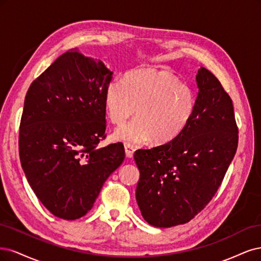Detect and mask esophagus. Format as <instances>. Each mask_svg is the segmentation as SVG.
Wrapping results in <instances>:
<instances>
[{
  "label": "esophagus",
  "instance_id": "34e87169",
  "mask_svg": "<svg viewBox=\"0 0 261 261\" xmlns=\"http://www.w3.org/2000/svg\"><path fill=\"white\" fill-rule=\"evenodd\" d=\"M124 150H125V156L128 158H132L133 157V153H134V147L129 145V144H125L124 145Z\"/></svg>",
  "mask_w": 261,
  "mask_h": 261
}]
</instances>
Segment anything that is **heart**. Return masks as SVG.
<instances>
[{
  "label": "heart",
  "mask_w": 261,
  "mask_h": 261,
  "mask_svg": "<svg viewBox=\"0 0 261 261\" xmlns=\"http://www.w3.org/2000/svg\"><path fill=\"white\" fill-rule=\"evenodd\" d=\"M104 99L115 124H123L137 112L138 119L114 133L116 140L129 144H144L152 139L157 144L169 143L186 129L196 107L191 88L171 72L152 68L131 71L124 81L109 82Z\"/></svg>",
  "instance_id": "1"
}]
</instances>
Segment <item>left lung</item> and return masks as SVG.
I'll use <instances>...</instances> for the list:
<instances>
[{"label":"left lung","mask_w":261,"mask_h":261,"mask_svg":"<svg viewBox=\"0 0 261 261\" xmlns=\"http://www.w3.org/2000/svg\"><path fill=\"white\" fill-rule=\"evenodd\" d=\"M192 119L166 144L134 153L140 170L136 198L144 220L170 228L193 219L214 197L237 153L232 99L204 67Z\"/></svg>","instance_id":"left-lung-1"}]
</instances>
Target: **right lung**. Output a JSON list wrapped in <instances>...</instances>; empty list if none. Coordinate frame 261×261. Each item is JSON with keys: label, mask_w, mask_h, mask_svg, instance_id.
Instances as JSON below:
<instances>
[{"label": "right lung", "mask_w": 261, "mask_h": 261, "mask_svg": "<svg viewBox=\"0 0 261 261\" xmlns=\"http://www.w3.org/2000/svg\"><path fill=\"white\" fill-rule=\"evenodd\" d=\"M113 72L103 62L67 51L31 83L19 130V157L42 204L65 220L93 207L104 182L124 159L121 143L105 138V89Z\"/></svg>", "instance_id": "add662e5"}]
</instances>
